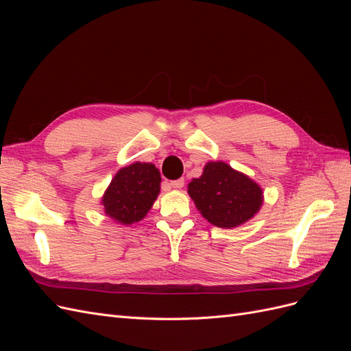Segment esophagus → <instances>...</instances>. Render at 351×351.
<instances>
[{"mask_svg":"<svg viewBox=\"0 0 351 351\" xmlns=\"http://www.w3.org/2000/svg\"><path fill=\"white\" fill-rule=\"evenodd\" d=\"M169 186L173 189H182L184 186V178H178V180H174V182H169Z\"/></svg>","mask_w":351,"mask_h":351,"instance_id":"esophagus-1","label":"esophagus"}]
</instances>
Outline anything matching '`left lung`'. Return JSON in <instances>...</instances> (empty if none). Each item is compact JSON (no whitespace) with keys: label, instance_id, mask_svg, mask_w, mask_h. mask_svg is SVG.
Listing matches in <instances>:
<instances>
[{"label":"left lung","instance_id":"obj_1","mask_svg":"<svg viewBox=\"0 0 351 351\" xmlns=\"http://www.w3.org/2000/svg\"><path fill=\"white\" fill-rule=\"evenodd\" d=\"M197 210L212 226L234 228L252 219L263 204L262 187L224 161H209L187 186Z\"/></svg>","mask_w":351,"mask_h":351}]
</instances>
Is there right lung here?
I'll return each instance as SVG.
<instances>
[{
  "mask_svg": "<svg viewBox=\"0 0 351 351\" xmlns=\"http://www.w3.org/2000/svg\"><path fill=\"white\" fill-rule=\"evenodd\" d=\"M161 192V174L151 162L120 168L101 199L104 214L117 224L132 226L143 219Z\"/></svg>",
  "mask_w": 351,
  "mask_h": 351,
  "instance_id": "1",
  "label": "right lung"
}]
</instances>
